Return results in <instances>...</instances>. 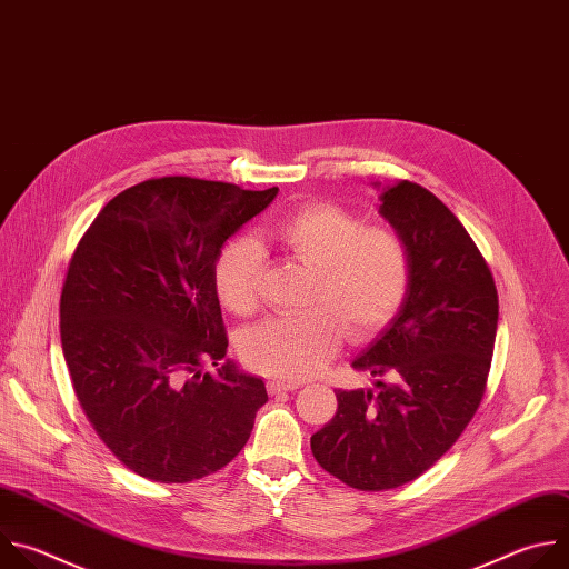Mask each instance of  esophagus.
<instances>
[{"instance_id": "obj_1", "label": "esophagus", "mask_w": 569, "mask_h": 569, "mask_svg": "<svg viewBox=\"0 0 569 569\" xmlns=\"http://www.w3.org/2000/svg\"><path fill=\"white\" fill-rule=\"evenodd\" d=\"M296 388H300V383H293V381H280V379H271V381L267 383V390H269V395L291 392V390H296Z\"/></svg>"}]
</instances>
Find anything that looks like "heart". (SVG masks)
I'll return each mask as SVG.
<instances>
[{
    "label": "heart",
    "instance_id": "b5f03b06",
    "mask_svg": "<svg viewBox=\"0 0 569 569\" xmlns=\"http://www.w3.org/2000/svg\"><path fill=\"white\" fill-rule=\"evenodd\" d=\"M258 244L311 271L302 307L293 318H271L242 340V357L253 368L282 381L318 375L343 336L368 338L381 329L406 298L410 249L390 226L366 219L336 203H309L264 226ZM251 238L226 244L214 262V291L236 316L260 307L262 253Z\"/></svg>",
    "mask_w": 569,
    "mask_h": 569
}]
</instances>
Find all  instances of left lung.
I'll list each match as a JSON object with an SVG mask.
<instances>
[{
  "label": "left lung",
  "instance_id": "1",
  "mask_svg": "<svg viewBox=\"0 0 569 569\" xmlns=\"http://www.w3.org/2000/svg\"><path fill=\"white\" fill-rule=\"evenodd\" d=\"M379 212L410 249L399 313L352 361L372 390H336L313 437L316 462L359 491H388L428 471L473 419L491 368L498 291L460 219L412 181L383 188Z\"/></svg>",
  "mask_w": 569,
  "mask_h": 569
}]
</instances>
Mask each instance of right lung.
I'll list each match as a JSON object with an SVG mask.
<instances>
[{"instance_id":"add662e5","label":"right lung","mask_w":569,"mask_h":569,"mask_svg":"<svg viewBox=\"0 0 569 569\" xmlns=\"http://www.w3.org/2000/svg\"><path fill=\"white\" fill-rule=\"evenodd\" d=\"M276 194L148 179L113 197L73 251L60 296L71 386L102 443L141 478H206L251 437L269 397L262 379L223 361L214 262Z\"/></svg>"}]
</instances>
